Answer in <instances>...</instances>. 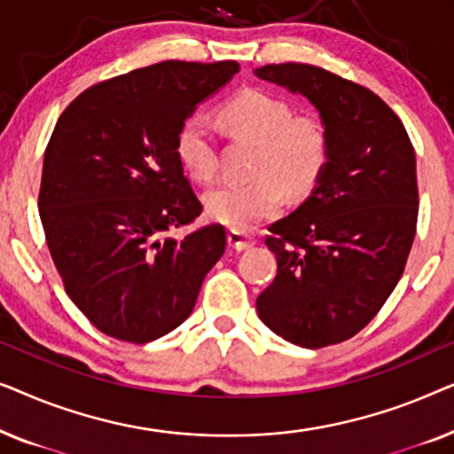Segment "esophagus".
<instances>
[{"mask_svg": "<svg viewBox=\"0 0 454 454\" xmlns=\"http://www.w3.org/2000/svg\"><path fill=\"white\" fill-rule=\"evenodd\" d=\"M227 241H229V246L238 252L250 250V247L254 246V238H250V235L244 231H238V229H231V231L227 233Z\"/></svg>", "mask_w": 454, "mask_h": 454, "instance_id": "esophagus-1", "label": "esophagus"}]
</instances>
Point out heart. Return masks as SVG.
Returning a JSON list of instances; mask_svg holds the SVG:
<instances>
[{
    "instance_id": "b5f03b06",
    "label": "heart",
    "mask_w": 454,
    "mask_h": 454,
    "mask_svg": "<svg viewBox=\"0 0 454 454\" xmlns=\"http://www.w3.org/2000/svg\"><path fill=\"white\" fill-rule=\"evenodd\" d=\"M219 121L235 140L256 146L254 179L225 184L204 196L213 221L246 231L278 213L285 192L308 196L331 163V136L314 115H294L285 98L266 90L239 92L219 111ZM176 154L185 173L208 184L216 176V148L207 121L190 117L176 136Z\"/></svg>"
}]
</instances>
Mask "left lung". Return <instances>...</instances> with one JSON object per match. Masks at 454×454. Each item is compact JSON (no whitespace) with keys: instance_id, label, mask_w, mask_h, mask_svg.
<instances>
[{"instance_id":"1","label":"left lung","mask_w":454,"mask_h":454,"mask_svg":"<svg viewBox=\"0 0 454 454\" xmlns=\"http://www.w3.org/2000/svg\"><path fill=\"white\" fill-rule=\"evenodd\" d=\"M256 76L301 92L331 136V163L312 196L272 223L277 277L260 320L289 343L320 349L357 334L393 294L418 227L415 151L393 109L365 86L308 64Z\"/></svg>"}]
</instances>
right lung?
<instances>
[{"label":"right lung","instance_id":"1","mask_svg":"<svg viewBox=\"0 0 454 454\" xmlns=\"http://www.w3.org/2000/svg\"><path fill=\"white\" fill-rule=\"evenodd\" d=\"M238 72V61H160L80 92L55 123L43 231L66 294L107 337L145 345L177 328L225 252L219 223L171 235L202 213L176 136Z\"/></svg>","mask_w":454,"mask_h":454}]
</instances>
